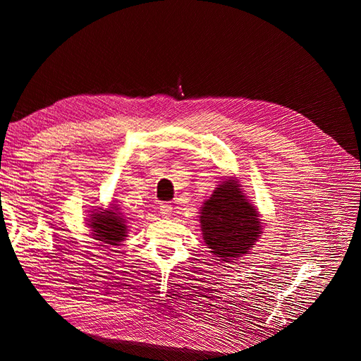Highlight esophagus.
<instances>
[{
	"instance_id": "34e87169",
	"label": "esophagus",
	"mask_w": 361,
	"mask_h": 361,
	"mask_svg": "<svg viewBox=\"0 0 361 361\" xmlns=\"http://www.w3.org/2000/svg\"><path fill=\"white\" fill-rule=\"evenodd\" d=\"M159 212H161L164 216H170L171 212H173V206L169 204V203H161V204H159Z\"/></svg>"
}]
</instances>
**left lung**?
Segmentation results:
<instances>
[{
	"label": "left lung",
	"instance_id": "1",
	"mask_svg": "<svg viewBox=\"0 0 361 361\" xmlns=\"http://www.w3.org/2000/svg\"><path fill=\"white\" fill-rule=\"evenodd\" d=\"M200 226L207 248L223 262L247 255L262 233L257 211L232 178L218 185L203 203Z\"/></svg>",
	"mask_w": 361,
	"mask_h": 361
}]
</instances>
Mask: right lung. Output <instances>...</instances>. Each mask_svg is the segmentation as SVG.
<instances>
[{
    "mask_svg": "<svg viewBox=\"0 0 361 361\" xmlns=\"http://www.w3.org/2000/svg\"><path fill=\"white\" fill-rule=\"evenodd\" d=\"M89 226L92 227L94 239L108 245H120L128 232L125 216L114 204L110 209H101L92 214Z\"/></svg>",
    "mask_w": 361,
    "mask_h": 361,
    "instance_id": "obj_1",
    "label": "right lung"
}]
</instances>
